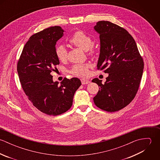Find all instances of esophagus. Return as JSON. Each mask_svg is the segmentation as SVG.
I'll return each instance as SVG.
<instances>
[{"label": "esophagus", "mask_w": 160, "mask_h": 160, "mask_svg": "<svg viewBox=\"0 0 160 160\" xmlns=\"http://www.w3.org/2000/svg\"><path fill=\"white\" fill-rule=\"evenodd\" d=\"M81 81L82 84H87L90 82V81L88 79H81Z\"/></svg>", "instance_id": "esophagus-1"}]
</instances>
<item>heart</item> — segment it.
Returning a JSON list of instances; mask_svg holds the SVG:
<instances>
[{
  "mask_svg": "<svg viewBox=\"0 0 160 160\" xmlns=\"http://www.w3.org/2000/svg\"><path fill=\"white\" fill-rule=\"evenodd\" d=\"M69 42L74 46H77L85 50L89 55H93L95 50L91 46L92 38L86 33L82 31L74 32L69 39ZM55 55L60 62H65L68 56L67 48L64 45H58L55 50ZM91 67L90 63L76 64L70 70V72L74 76L80 77H87L89 74V68Z\"/></svg>",
  "mask_w": 160,
  "mask_h": 160,
  "instance_id": "obj_1",
  "label": "heart"
}]
</instances>
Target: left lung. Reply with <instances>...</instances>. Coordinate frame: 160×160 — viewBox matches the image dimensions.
Listing matches in <instances>:
<instances>
[{
    "mask_svg": "<svg viewBox=\"0 0 160 160\" xmlns=\"http://www.w3.org/2000/svg\"><path fill=\"white\" fill-rule=\"evenodd\" d=\"M94 29L100 40L97 69L108 73V76L103 84L98 78L92 79L100 87L93 102L103 110L118 112L134 98L143 74V60L136 41L124 28L100 21Z\"/></svg>",
    "mask_w": 160,
    "mask_h": 160,
    "instance_id": "8db88e82",
    "label": "left lung"
}]
</instances>
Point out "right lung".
<instances>
[{
    "label": "right lung",
    "mask_w": 160,
    "mask_h": 160,
    "mask_svg": "<svg viewBox=\"0 0 160 160\" xmlns=\"http://www.w3.org/2000/svg\"><path fill=\"white\" fill-rule=\"evenodd\" d=\"M60 26H52L32 35L24 46L18 61L17 71L25 94L33 105L48 115L67 112L72 105L75 92L81 85L77 78H65L58 85L50 72L60 62L55 45L63 35Z\"/></svg>",
    "instance_id": "obj_1"
}]
</instances>
